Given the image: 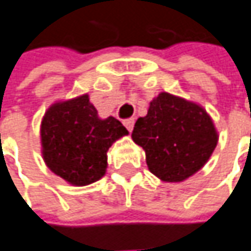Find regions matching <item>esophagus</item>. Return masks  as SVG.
<instances>
[{"mask_svg": "<svg viewBox=\"0 0 251 251\" xmlns=\"http://www.w3.org/2000/svg\"><path fill=\"white\" fill-rule=\"evenodd\" d=\"M124 125L126 126V129H127L129 132H132V129H133V125H135V119H133V118L125 119V121H124Z\"/></svg>", "mask_w": 251, "mask_h": 251, "instance_id": "obj_1", "label": "esophagus"}]
</instances>
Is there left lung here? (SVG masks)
Returning <instances> with one entry per match:
<instances>
[{
    "instance_id": "obj_1",
    "label": "left lung",
    "mask_w": 251,
    "mask_h": 251,
    "mask_svg": "<svg viewBox=\"0 0 251 251\" xmlns=\"http://www.w3.org/2000/svg\"><path fill=\"white\" fill-rule=\"evenodd\" d=\"M132 139L143 148L149 170L165 182H182L203 168L217 145L206 111L189 100L159 94L135 124Z\"/></svg>"
}]
</instances>
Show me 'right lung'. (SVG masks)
<instances>
[{
  "label": "right lung",
  "mask_w": 251,
  "mask_h": 251,
  "mask_svg": "<svg viewBox=\"0 0 251 251\" xmlns=\"http://www.w3.org/2000/svg\"><path fill=\"white\" fill-rule=\"evenodd\" d=\"M126 127L109 116L99 119L89 96L53 103L41 125L42 156L47 166L75 186L99 180L106 170V152Z\"/></svg>",
  "instance_id": "right-lung-1"
}]
</instances>
